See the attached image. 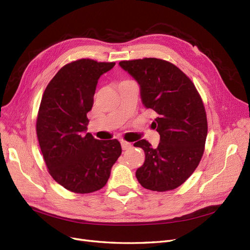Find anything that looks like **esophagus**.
Masks as SVG:
<instances>
[{"mask_svg": "<svg viewBox=\"0 0 250 250\" xmlns=\"http://www.w3.org/2000/svg\"><path fill=\"white\" fill-rule=\"evenodd\" d=\"M121 146H122V149L123 150H128V149H130L132 147V145L130 143H127L125 141L121 142Z\"/></svg>", "mask_w": 250, "mask_h": 250, "instance_id": "34e87169", "label": "esophagus"}]
</instances>
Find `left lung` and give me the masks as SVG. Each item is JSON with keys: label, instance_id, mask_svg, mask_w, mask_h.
Masks as SVG:
<instances>
[{"label": "left lung", "instance_id": "obj_1", "mask_svg": "<svg viewBox=\"0 0 250 250\" xmlns=\"http://www.w3.org/2000/svg\"><path fill=\"white\" fill-rule=\"evenodd\" d=\"M119 65L140 84L143 104L156 113L152 127L160 134L157 148L146 140L134 144L146 155L136 179L153 191L173 190L192 175L204 154L208 125L202 98L189 77L165 60Z\"/></svg>", "mask_w": 250, "mask_h": 250}]
</instances>
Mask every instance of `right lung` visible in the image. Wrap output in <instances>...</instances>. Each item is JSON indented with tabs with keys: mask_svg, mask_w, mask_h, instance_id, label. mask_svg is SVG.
<instances>
[{
	"mask_svg": "<svg viewBox=\"0 0 250 250\" xmlns=\"http://www.w3.org/2000/svg\"><path fill=\"white\" fill-rule=\"evenodd\" d=\"M116 63L77 60L62 67L43 93L36 131L50 176L75 193L99 190L122 153L117 140L99 141L87 132L99 77Z\"/></svg>",
	"mask_w": 250,
	"mask_h": 250,
	"instance_id": "obj_1",
	"label": "right lung"
}]
</instances>
